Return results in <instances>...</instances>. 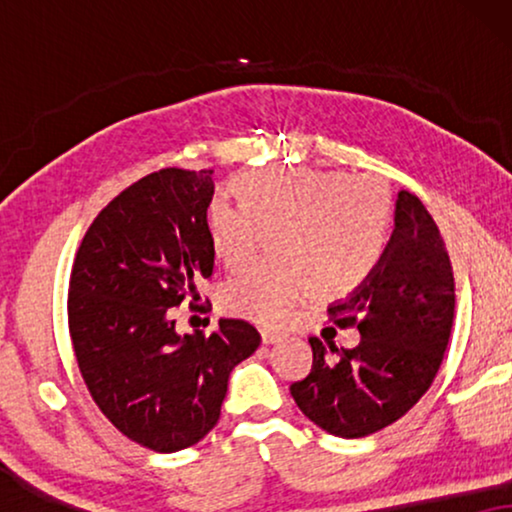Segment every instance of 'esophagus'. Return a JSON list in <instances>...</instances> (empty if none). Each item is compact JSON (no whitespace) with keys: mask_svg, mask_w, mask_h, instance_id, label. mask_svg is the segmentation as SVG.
Returning a JSON list of instances; mask_svg holds the SVG:
<instances>
[{"mask_svg":"<svg viewBox=\"0 0 512 512\" xmlns=\"http://www.w3.org/2000/svg\"><path fill=\"white\" fill-rule=\"evenodd\" d=\"M282 338H284V333L270 331V328H261V340L265 342V345H272V342H279Z\"/></svg>","mask_w":512,"mask_h":512,"instance_id":"esophagus-1","label":"esophagus"}]
</instances>
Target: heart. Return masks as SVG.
<instances>
[{"label":"heart","instance_id":"heart-1","mask_svg":"<svg viewBox=\"0 0 512 512\" xmlns=\"http://www.w3.org/2000/svg\"><path fill=\"white\" fill-rule=\"evenodd\" d=\"M233 191L237 202L216 195L207 207L216 258L244 268L265 233L277 254L226 284L223 307L235 317L277 326L317 289L354 291L382 261L391 200L380 179L296 165L237 174Z\"/></svg>","mask_w":512,"mask_h":512}]
</instances>
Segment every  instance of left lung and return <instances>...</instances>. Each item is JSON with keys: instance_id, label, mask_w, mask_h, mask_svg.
I'll use <instances>...</instances> for the list:
<instances>
[{"instance_id": "left-lung-1", "label": "left lung", "mask_w": 512, "mask_h": 512, "mask_svg": "<svg viewBox=\"0 0 512 512\" xmlns=\"http://www.w3.org/2000/svg\"><path fill=\"white\" fill-rule=\"evenodd\" d=\"M361 342L338 349L310 338L312 370L291 384L307 419L340 438H363L401 419L431 387L450 342L454 275L422 200L398 193L396 228L366 282L328 307Z\"/></svg>"}]
</instances>
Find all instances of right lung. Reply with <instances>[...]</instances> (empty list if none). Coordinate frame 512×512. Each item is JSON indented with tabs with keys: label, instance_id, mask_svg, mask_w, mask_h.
<instances>
[{
	"label": "right lung",
	"instance_id": "right-lung-1",
	"mask_svg": "<svg viewBox=\"0 0 512 512\" xmlns=\"http://www.w3.org/2000/svg\"><path fill=\"white\" fill-rule=\"evenodd\" d=\"M214 170L165 167L118 193L83 235L69 277V335L102 415L132 443L179 452L214 429L237 363L261 345L249 321L174 331V307L212 277Z\"/></svg>",
	"mask_w": 512,
	"mask_h": 512
}]
</instances>
